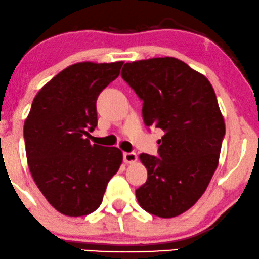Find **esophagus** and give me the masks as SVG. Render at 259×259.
<instances>
[{
    "instance_id": "esophagus-1",
    "label": "esophagus",
    "mask_w": 259,
    "mask_h": 259,
    "mask_svg": "<svg viewBox=\"0 0 259 259\" xmlns=\"http://www.w3.org/2000/svg\"><path fill=\"white\" fill-rule=\"evenodd\" d=\"M123 159H124V162L126 163H132V162H135L137 160V155L134 152H129V153H124L123 154Z\"/></svg>"
}]
</instances>
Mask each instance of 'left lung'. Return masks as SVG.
Listing matches in <instances>:
<instances>
[{"label": "left lung", "mask_w": 259, "mask_h": 259, "mask_svg": "<svg viewBox=\"0 0 259 259\" xmlns=\"http://www.w3.org/2000/svg\"><path fill=\"white\" fill-rule=\"evenodd\" d=\"M120 75L143 101L146 125L165 133L159 158L140 155L148 178L137 201L155 217H178L204 194L218 167L226 129L214 88L173 57L125 63Z\"/></svg>", "instance_id": "8db88e82"}]
</instances>
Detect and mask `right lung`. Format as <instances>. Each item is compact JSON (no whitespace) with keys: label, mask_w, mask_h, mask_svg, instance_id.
<instances>
[{"label":"right lung","mask_w":259,"mask_h":259,"mask_svg":"<svg viewBox=\"0 0 259 259\" xmlns=\"http://www.w3.org/2000/svg\"><path fill=\"white\" fill-rule=\"evenodd\" d=\"M122 65L81 62L65 68L38 92L25 120L31 175L48 202L67 217L97 210L122 163L118 148L86 139L98 124V97Z\"/></svg>","instance_id":"1"}]
</instances>
